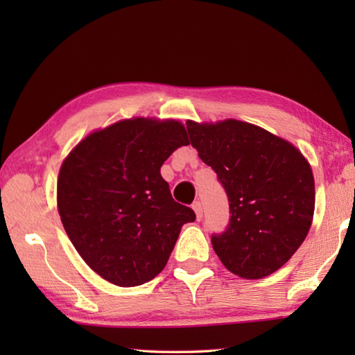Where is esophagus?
Instances as JSON below:
<instances>
[{"instance_id": "obj_1", "label": "esophagus", "mask_w": 355, "mask_h": 355, "mask_svg": "<svg viewBox=\"0 0 355 355\" xmlns=\"http://www.w3.org/2000/svg\"><path fill=\"white\" fill-rule=\"evenodd\" d=\"M192 209L195 210V215H197L198 220H201V218H202V205H201V202L200 201H193Z\"/></svg>"}]
</instances>
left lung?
Returning <instances> with one entry per match:
<instances>
[{
  "label": "left lung",
  "instance_id": "8db88e82",
  "mask_svg": "<svg viewBox=\"0 0 355 355\" xmlns=\"http://www.w3.org/2000/svg\"><path fill=\"white\" fill-rule=\"evenodd\" d=\"M186 126L191 145L227 193L229 224L212 235L218 258L244 279L275 273L311 227L315 193L310 164L291 143L239 120H189Z\"/></svg>",
  "mask_w": 355,
  "mask_h": 355
}]
</instances>
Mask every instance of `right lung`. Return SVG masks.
<instances>
[{
	"mask_svg": "<svg viewBox=\"0 0 355 355\" xmlns=\"http://www.w3.org/2000/svg\"><path fill=\"white\" fill-rule=\"evenodd\" d=\"M189 145L175 120H122L89 134L62 163L58 209L73 245L108 282L137 286L164 268L195 212L172 198L160 168Z\"/></svg>",
	"mask_w": 355,
	"mask_h": 355,
	"instance_id": "right-lung-1",
	"label": "right lung"
}]
</instances>
